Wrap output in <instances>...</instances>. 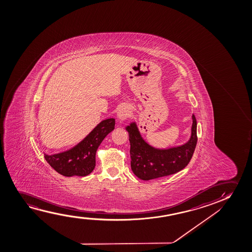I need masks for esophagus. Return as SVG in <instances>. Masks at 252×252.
Wrapping results in <instances>:
<instances>
[{
	"label": "esophagus",
	"mask_w": 252,
	"mask_h": 252,
	"mask_svg": "<svg viewBox=\"0 0 252 252\" xmlns=\"http://www.w3.org/2000/svg\"><path fill=\"white\" fill-rule=\"evenodd\" d=\"M129 114H130V107L127 106H122L118 111V120L121 121H124L128 117Z\"/></svg>",
	"instance_id": "esophagus-1"
}]
</instances>
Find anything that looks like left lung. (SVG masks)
Segmentation results:
<instances>
[{"instance_id":"left-lung-1","label":"left lung","mask_w":252,"mask_h":252,"mask_svg":"<svg viewBox=\"0 0 252 252\" xmlns=\"http://www.w3.org/2000/svg\"><path fill=\"white\" fill-rule=\"evenodd\" d=\"M191 136L184 145L168 149H158L149 145L142 138L136 122L126 127L129 134L131 168L139 179L144 181L159 178L179 172L193 157L197 144V122L192 115Z\"/></svg>"}]
</instances>
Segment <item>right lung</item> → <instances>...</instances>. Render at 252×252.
I'll return each mask as SVG.
<instances>
[{
  "mask_svg": "<svg viewBox=\"0 0 252 252\" xmlns=\"http://www.w3.org/2000/svg\"><path fill=\"white\" fill-rule=\"evenodd\" d=\"M113 118L100 122L82 141L65 152L44 155L49 164L64 176H86L95 167V154L100 143L114 129Z\"/></svg>",
  "mask_w": 252,
  "mask_h": 252,
  "instance_id": "add662e5",
  "label": "right lung"
}]
</instances>
